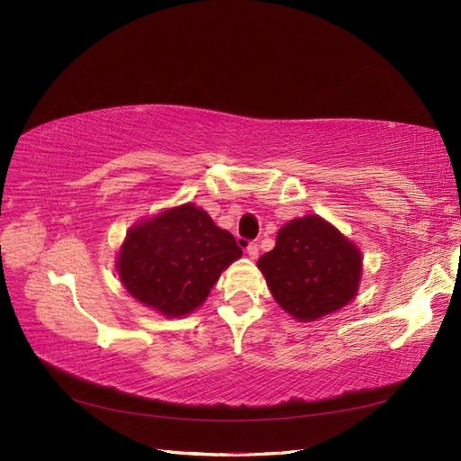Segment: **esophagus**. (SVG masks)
Wrapping results in <instances>:
<instances>
[{
  "mask_svg": "<svg viewBox=\"0 0 461 461\" xmlns=\"http://www.w3.org/2000/svg\"><path fill=\"white\" fill-rule=\"evenodd\" d=\"M246 254H248L249 259H256V258L259 256V246H258L256 242H249V244L246 246Z\"/></svg>",
  "mask_w": 461,
  "mask_h": 461,
  "instance_id": "1",
  "label": "esophagus"
}]
</instances>
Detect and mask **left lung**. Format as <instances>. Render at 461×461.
I'll use <instances>...</instances> for the list:
<instances>
[{"instance_id": "left-lung-1", "label": "left lung", "mask_w": 461, "mask_h": 461, "mask_svg": "<svg viewBox=\"0 0 461 461\" xmlns=\"http://www.w3.org/2000/svg\"><path fill=\"white\" fill-rule=\"evenodd\" d=\"M275 302L298 321H315L352 302L361 278L359 249L317 215L278 230L258 261Z\"/></svg>"}]
</instances>
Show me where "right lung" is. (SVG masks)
Masks as SVG:
<instances>
[{"label": "right lung", "instance_id": "1", "mask_svg": "<svg viewBox=\"0 0 461 461\" xmlns=\"http://www.w3.org/2000/svg\"><path fill=\"white\" fill-rule=\"evenodd\" d=\"M242 256L234 236L203 209L185 203L138 222L117 258L129 294L165 317L192 313L221 273Z\"/></svg>", "mask_w": 461, "mask_h": 461}]
</instances>
